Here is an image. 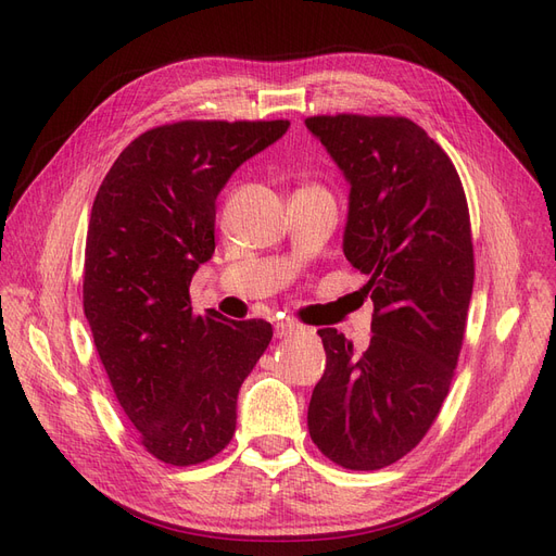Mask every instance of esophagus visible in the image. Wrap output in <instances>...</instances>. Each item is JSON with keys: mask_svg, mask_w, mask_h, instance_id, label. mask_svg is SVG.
Returning <instances> with one entry per match:
<instances>
[{"mask_svg": "<svg viewBox=\"0 0 556 556\" xmlns=\"http://www.w3.org/2000/svg\"><path fill=\"white\" fill-rule=\"evenodd\" d=\"M275 334L281 339V337H291V334H314V328H307L298 324V320H281V324L275 326Z\"/></svg>", "mask_w": 556, "mask_h": 556, "instance_id": "esophagus-1", "label": "esophagus"}]
</instances>
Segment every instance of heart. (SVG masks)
<instances>
[{"label": "heart", "mask_w": 556, "mask_h": 556, "mask_svg": "<svg viewBox=\"0 0 556 556\" xmlns=\"http://www.w3.org/2000/svg\"><path fill=\"white\" fill-rule=\"evenodd\" d=\"M309 189H318V191H324V189H320V187H309ZM328 193V191H326Z\"/></svg>", "instance_id": "1"}]
</instances>
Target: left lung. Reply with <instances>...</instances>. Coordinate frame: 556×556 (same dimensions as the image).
Here are the masks:
<instances>
[{
	"label": "left lung",
	"instance_id": "left-lung-1",
	"mask_svg": "<svg viewBox=\"0 0 556 556\" xmlns=\"http://www.w3.org/2000/svg\"><path fill=\"white\" fill-rule=\"evenodd\" d=\"M351 185L344 254L374 302L369 346L318 330L326 371L309 437L351 471L390 467L422 441L451 390L473 291L469 205L439 142L408 117L314 115Z\"/></svg>",
	"mask_w": 556,
	"mask_h": 556
}]
</instances>
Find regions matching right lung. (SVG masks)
Returning a JSON list of instances; mask_svg holds the SVG:
<instances>
[{"mask_svg": "<svg viewBox=\"0 0 556 556\" xmlns=\"http://www.w3.org/2000/svg\"><path fill=\"white\" fill-rule=\"evenodd\" d=\"M289 119H185L131 140L97 191L83 307L142 447L170 467L222 453L242 381L273 339L263 318L193 314L189 283L214 254L217 195Z\"/></svg>", "mask_w": 556, "mask_h": 556, "instance_id": "add662e5", "label": "right lung"}]
</instances>
